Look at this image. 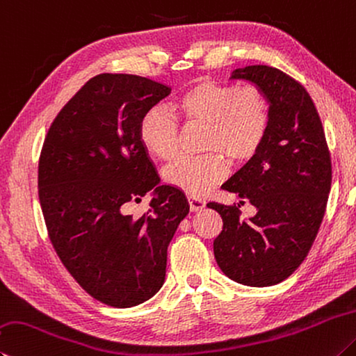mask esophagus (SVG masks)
<instances>
[{"label": "esophagus", "mask_w": 356, "mask_h": 356, "mask_svg": "<svg viewBox=\"0 0 356 356\" xmlns=\"http://www.w3.org/2000/svg\"><path fill=\"white\" fill-rule=\"evenodd\" d=\"M188 204H190V210L191 211H199V210H202L204 207H205V200L190 196L188 197Z\"/></svg>", "instance_id": "esophagus-1"}]
</instances>
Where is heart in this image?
<instances>
[{"mask_svg":"<svg viewBox=\"0 0 356 356\" xmlns=\"http://www.w3.org/2000/svg\"><path fill=\"white\" fill-rule=\"evenodd\" d=\"M171 111L152 107L140 121L141 143L152 156L170 160L179 149V120L207 122L202 156H180L165 168V180L191 197L202 196L227 177V156L244 163L254 159L266 141L270 104L258 87L202 79L186 87L171 102ZM222 152L219 153L218 151Z\"/></svg>","mask_w":356,"mask_h":356,"instance_id":"1","label":"heart"}]
</instances>
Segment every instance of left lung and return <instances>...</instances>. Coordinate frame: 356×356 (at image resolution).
I'll return each mask as SVG.
<instances>
[{"mask_svg":"<svg viewBox=\"0 0 356 356\" xmlns=\"http://www.w3.org/2000/svg\"><path fill=\"white\" fill-rule=\"evenodd\" d=\"M254 82L270 104V127L260 152L224 190L257 209L241 219L240 205L210 202L222 218L213 243L218 266L248 286H273L300 266L318 236L332 188V157L312 96L283 71L268 65L235 70Z\"/></svg>","mask_w":356,"mask_h":356,"instance_id":"left-lung-1","label":"left lung"}]
</instances>
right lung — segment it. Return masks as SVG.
<instances>
[{
	"label": "right lung",
	"instance_id": "add662e5",
	"mask_svg": "<svg viewBox=\"0 0 356 356\" xmlns=\"http://www.w3.org/2000/svg\"><path fill=\"white\" fill-rule=\"evenodd\" d=\"M171 88L135 74L90 79L51 124L38 160V199L53 248L83 291L106 305L135 307L165 282L166 255L188 215L185 195L160 185L138 135ZM153 191L150 209L127 213Z\"/></svg>",
	"mask_w": 356,
	"mask_h": 356
}]
</instances>
